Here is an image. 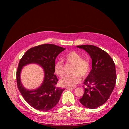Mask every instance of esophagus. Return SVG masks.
Here are the masks:
<instances>
[{
	"instance_id": "obj_1",
	"label": "esophagus",
	"mask_w": 129,
	"mask_h": 129,
	"mask_svg": "<svg viewBox=\"0 0 129 129\" xmlns=\"http://www.w3.org/2000/svg\"><path fill=\"white\" fill-rule=\"evenodd\" d=\"M76 87H66V89H70V90H72L75 89Z\"/></svg>"
}]
</instances>
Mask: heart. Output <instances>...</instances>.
Listing matches in <instances>:
<instances>
[{"label":"heart","instance_id":"b5f03b06","mask_svg":"<svg viewBox=\"0 0 129 129\" xmlns=\"http://www.w3.org/2000/svg\"><path fill=\"white\" fill-rule=\"evenodd\" d=\"M63 60L67 64H72L71 73L72 75L65 76L60 81V83L63 87H73L81 81V77H86L90 72V63L86 58H82L78 52L72 50L65 54L63 57ZM54 72L59 77L64 75L65 66L63 62L58 61L54 65Z\"/></svg>","mask_w":129,"mask_h":129}]
</instances>
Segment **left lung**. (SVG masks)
<instances>
[{
    "label": "left lung",
    "instance_id": "1",
    "mask_svg": "<svg viewBox=\"0 0 129 129\" xmlns=\"http://www.w3.org/2000/svg\"><path fill=\"white\" fill-rule=\"evenodd\" d=\"M77 47L85 50L92 60V68L84 82V93L81 103L89 109L103 105L113 91L116 81L115 63L109 55L92 45H82Z\"/></svg>",
    "mask_w": 129,
    "mask_h": 129
}]
</instances>
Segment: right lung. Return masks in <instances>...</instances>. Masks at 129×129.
Returning a JSON list of instances; mask_svg holds the SVG:
<instances>
[{"label":"right lung","instance_id":"obj_1","mask_svg":"<svg viewBox=\"0 0 129 129\" xmlns=\"http://www.w3.org/2000/svg\"><path fill=\"white\" fill-rule=\"evenodd\" d=\"M65 48L52 44H44L29 49L20 59L16 73L17 87L25 101L33 108L48 111L59 102L64 89L56 87L58 79L54 74L55 60ZM36 63L45 71V79L42 86L34 90L25 89L20 81V72L23 66Z\"/></svg>","mask_w":129,"mask_h":129}]
</instances>
